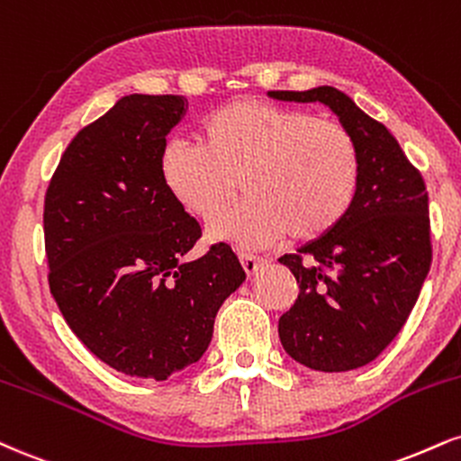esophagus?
I'll return each instance as SVG.
<instances>
[{
  "mask_svg": "<svg viewBox=\"0 0 461 461\" xmlns=\"http://www.w3.org/2000/svg\"><path fill=\"white\" fill-rule=\"evenodd\" d=\"M240 262H242V268H245V273L249 276L258 273V270L264 266V259L258 258V255H251V253H240Z\"/></svg>",
  "mask_w": 461,
  "mask_h": 461,
  "instance_id": "obj_1",
  "label": "esophagus"
}]
</instances>
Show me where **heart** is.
Returning <instances> with one entry per match:
<instances>
[{
	"label": "heart",
	"instance_id": "obj_1",
	"mask_svg": "<svg viewBox=\"0 0 461 461\" xmlns=\"http://www.w3.org/2000/svg\"><path fill=\"white\" fill-rule=\"evenodd\" d=\"M202 146L171 137L158 152V176L171 197L203 223L233 201L210 236L238 247H262L284 234L315 240L350 212L360 158L350 131L303 109L234 101L210 111L199 126Z\"/></svg>",
	"mask_w": 461,
	"mask_h": 461
}]
</instances>
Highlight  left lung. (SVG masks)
<instances>
[{"label":"left lung","instance_id":"obj_1","mask_svg":"<svg viewBox=\"0 0 461 461\" xmlns=\"http://www.w3.org/2000/svg\"><path fill=\"white\" fill-rule=\"evenodd\" d=\"M268 96L326 104L357 141L360 177L350 212L326 236L279 258L298 284L279 339L309 369H358L395 339L429 273L425 182L389 129L337 87Z\"/></svg>","mask_w":461,"mask_h":461}]
</instances>
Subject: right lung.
<instances>
[{
	"label": "right lung",
	"instance_id": "1",
	"mask_svg": "<svg viewBox=\"0 0 461 461\" xmlns=\"http://www.w3.org/2000/svg\"><path fill=\"white\" fill-rule=\"evenodd\" d=\"M185 96H122L77 132L44 195L49 287L83 346L131 378L197 363L247 279L230 245L186 262L202 227L158 176Z\"/></svg>",
	"mask_w": 461,
	"mask_h": 461
}]
</instances>
